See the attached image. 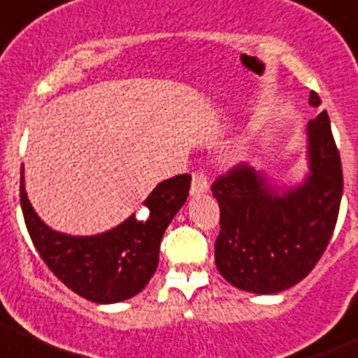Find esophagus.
<instances>
[{
	"instance_id": "34e87169",
	"label": "esophagus",
	"mask_w": 358,
	"mask_h": 358,
	"mask_svg": "<svg viewBox=\"0 0 358 358\" xmlns=\"http://www.w3.org/2000/svg\"><path fill=\"white\" fill-rule=\"evenodd\" d=\"M210 185H208V180L203 173H194L192 175V185H190V196H203L208 192Z\"/></svg>"
}]
</instances>
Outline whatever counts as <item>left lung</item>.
Here are the masks:
<instances>
[{
    "label": "left lung",
    "instance_id": "8db88e82",
    "mask_svg": "<svg viewBox=\"0 0 358 358\" xmlns=\"http://www.w3.org/2000/svg\"><path fill=\"white\" fill-rule=\"evenodd\" d=\"M310 105H322L313 91ZM306 140L308 169L297 183L280 187L245 162L211 185L220 204L215 262L245 292L278 294L297 285L334 232L343 171L325 110L308 124Z\"/></svg>",
    "mask_w": 358,
    "mask_h": 358
}]
</instances>
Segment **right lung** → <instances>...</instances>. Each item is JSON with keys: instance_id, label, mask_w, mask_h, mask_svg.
Wrapping results in <instances>:
<instances>
[{"instance_id": "right-lung-1", "label": "right lung", "mask_w": 358, "mask_h": 358, "mask_svg": "<svg viewBox=\"0 0 358 358\" xmlns=\"http://www.w3.org/2000/svg\"><path fill=\"white\" fill-rule=\"evenodd\" d=\"M190 175L157 183L143 201L147 213L129 215L105 232L73 236L48 227L26 192L20 169V208L34 248L68 289L98 304L131 299L147 287L159 264V246L168 225L185 204Z\"/></svg>"}]
</instances>
